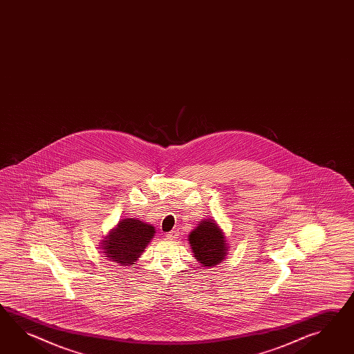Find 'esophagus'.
<instances>
[{"label": "esophagus", "mask_w": 354, "mask_h": 354, "mask_svg": "<svg viewBox=\"0 0 354 354\" xmlns=\"http://www.w3.org/2000/svg\"><path fill=\"white\" fill-rule=\"evenodd\" d=\"M166 236H167V239H175L179 236V230H171L170 233H167Z\"/></svg>", "instance_id": "obj_1"}]
</instances>
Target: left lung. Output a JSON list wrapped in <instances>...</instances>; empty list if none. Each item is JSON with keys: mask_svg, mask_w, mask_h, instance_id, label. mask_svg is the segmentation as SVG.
Returning <instances> with one entry per match:
<instances>
[{"mask_svg": "<svg viewBox=\"0 0 354 354\" xmlns=\"http://www.w3.org/2000/svg\"><path fill=\"white\" fill-rule=\"evenodd\" d=\"M188 241L194 257L202 268L218 265L229 250L224 232L212 218L199 221L198 226L190 232Z\"/></svg>", "mask_w": 354, "mask_h": 354, "instance_id": "left-lung-1", "label": "left lung"}]
</instances>
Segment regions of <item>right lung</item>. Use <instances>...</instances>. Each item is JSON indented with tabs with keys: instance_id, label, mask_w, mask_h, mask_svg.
Returning a JSON list of instances; mask_svg holds the SVG:
<instances>
[{
	"instance_id": "1",
	"label": "right lung",
	"mask_w": 354,
	"mask_h": 354,
	"mask_svg": "<svg viewBox=\"0 0 354 354\" xmlns=\"http://www.w3.org/2000/svg\"><path fill=\"white\" fill-rule=\"evenodd\" d=\"M155 227L137 218H124L102 241L106 257L120 266L134 265L147 244L155 236Z\"/></svg>"
}]
</instances>
